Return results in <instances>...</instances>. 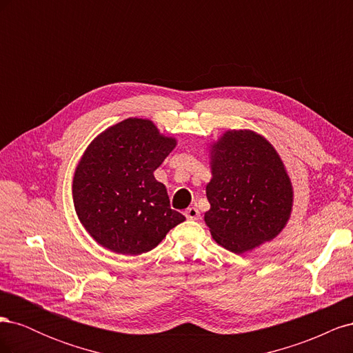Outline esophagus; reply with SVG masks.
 <instances>
[{
  "label": "esophagus",
  "instance_id": "esophagus-1",
  "mask_svg": "<svg viewBox=\"0 0 353 353\" xmlns=\"http://www.w3.org/2000/svg\"><path fill=\"white\" fill-rule=\"evenodd\" d=\"M185 216H187L188 219L197 221V219L200 218V212H199V209H196V208H188V209L185 210Z\"/></svg>",
  "mask_w": 353,
  "mask_h": 353
}]
</instances>
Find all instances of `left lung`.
<instances>
[{"label": "left lung", "mask_w": 353, "mask_h": 353, "mask_svg": "<svg viewBox=\"0 0 353 353\" xmlns=\"http://www.w3.org/2000/svg\"><path fill=\"white\" fill-rule=\"evenodd\" d=\"M210 168L205 222L213 240L240 254L279 236L293 187L271 143L249 130L227 131L210 148Z\"/></svg>", "instance_id": "8db88e82"}]
</instances>
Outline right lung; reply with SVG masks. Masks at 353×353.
Returning a JSON list of instances; mask_svg holds the SVG:
<instances>
[{
	"label": "right lung",
	"mask_w": 353,
	"mask_h": 353,
	"mask_svg": "<svg viewBox=\"0 0 353 353\" xmlns=\"http://www.w3.org/2000/svg\"><path fill=\"white\" fill-rule=\"evenodd\" d=\"M176 140L148 119L130 117L108 128L85 150L73 176L82 225L103 248L137 256L154 249L185 216L170 209L154 170Z\"/></svg>",
	"instance_id": "add662e5"
}]
</instances>
